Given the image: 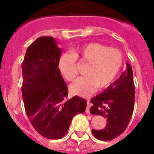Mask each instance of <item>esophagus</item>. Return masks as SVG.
Listing matches in <instances>:
<instances>
[{"label":"esophagus","instance_id":"34e87169","mask_svg":"<svg viewBox=\"0 0 154 154\" xmlns=\"http://www.w3.org/2000/svg\"><path fill=\"white\" fill-rule=\"evenodd\" d=\"M87 109H86V111L88 113L90 111V108H91V101H90V99H87Z\"/></svg>","mask_w":154,"mask_h":154}]
</instances>
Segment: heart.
Instances as JSON below:
<instances>
[{
  "label": "heart",
  "mask_w": 154,
  "mask_h": 154,
  "mask_svg": "<svg viewBox=\"0 0 154 154\" xmlns=\"http://www.w3.org/2000/svg\"><path fill=\"white\" fill-rule=\"evenodd\" d=\"M76 60L87 63L83 72L85 75L72 83L70 91L73 94L88 96L97 87L105 88L114 80L121 68L122 56L118 49L97 43L75 48L72 54H61L58 61V69L67 81H72L77 75Z\"/></svg>",
  "instance_id": "obj_1"
}]
</instances>
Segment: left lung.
I'll use <instances>...</instances> for the list:
<instances>
[{
    "label": "left lung",
    "mask_w": 154,
    "mask_h": 154,
    "mask_svg": "<svg viewBox=\"0 0 154 154\" xmlns=\"http://www.w3.org/2000/svg\"><path fill=\"white\" fill-rule=\"evenodd\" d=\"M127 69L119 78L100 94L91 100L93 103L90 112L94 115L103 116L107 119L103 130H92L96 138L111 140L126 130L132 117L135 103V85L131 66L128 63Z\"/></svg>",
    "instance_id": "1"
}]
</instances>
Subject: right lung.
I'll use <instances>...</instances> for the list:
<instances>
[{
    "instance_id": "right-lung-1",
    "label": "right lung",
    "mask_w": 154,
    "mask_h": 154,
    "mask_svg": "<svg viewBox=\"0 0 154 154\" xmlns=\"http://www.w3.org/2000/svg\"><path fill=\"white\" fill-rule=\"evenodd\" d=\"M61 54L53 37H40L27 48L22 63L26 114L35 130L48 139L62 138L72 118L87 106L79 96L65 99L68 88L58 69Z\"/></svg>"
}]
</instances>
